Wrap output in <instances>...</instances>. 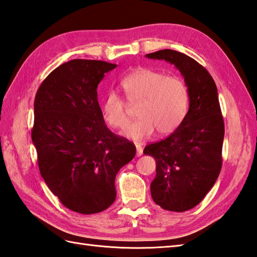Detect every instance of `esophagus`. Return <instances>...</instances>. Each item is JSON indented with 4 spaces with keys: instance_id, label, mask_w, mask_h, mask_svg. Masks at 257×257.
<instances>
[{
    "instance_id": "1",
    "label": "esophagus",
    "mask_w": 257,
    "mask_h": 257,
    "mask_svg": "<svg viewBox=\"0 0 257 257\" xmlns=\"http://www.w3.org/2000/svg\"><path fill=\"white\" fill-rule=\"evenodd\" d=\"M136 149H137V157L143 156L144 150H143V148H141L140 145H136Z\"/></svg>"
}]
</instances>
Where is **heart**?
<instances>
[{
	"label": "heart",
	"instance_id": "b5f03b06",
	"mask_svg": "<svg viewBox=\"0 0 257 257\" xmlns=\"http://www.w3.org/2000/svg\"><path fill=\"white\" fill-rule=\"evenodd\" d=\"M120 86L129 103H138L136 114L139 118L122 130L125 138L141 141L150 137L155 129L158 135H170L187 116L189 89L178 76L140 67L124 76ZM101 114L109 127H123L128 121L123 98L113 91L109 92L101 102Z\"/></svg>",
	"mask_w": 257,
	"mask_h": 257
}]
</instances>
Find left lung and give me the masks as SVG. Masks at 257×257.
Instances as JSON below:
<instances>
[{"mask_svg": "<svg viewBox=\"0 0 257 257\" xmlns=\"http://www.w3.org/2000/svg\"><path fill=\"white\" fill-rule=\"evenodd\" d=\"M146 56L173 64L189 89V110L182 123L144 150L156 160L152 199L162 209L184 212L203 200L222 168L224 121L216 85L202 65L183 53L161 50Z\"/></svg>", "mask_w": 257, "mask_h": 257, "instance_id": "obj_1", "label": "left lung"}]
</instances>
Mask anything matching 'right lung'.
<instances>
[{
    "mask_svg": "<svg viewBox=\"0 0 257 257\" xmlns=\"http://www.w3.org/2000/svg\"><path fill=\"white\" fill-rule=\"evenodd\" d=\"M116 64L73 59L43 80L34 101L32 140L41 176L64 206L94 214L116 200L114 178L136 147L107 128L97 87Z\"/></svg>",
    "mask_w": 257,
    "mask_h": 257,
    "instance_id": "add662e5",
    "label": "right lung"
}]
</instances>
